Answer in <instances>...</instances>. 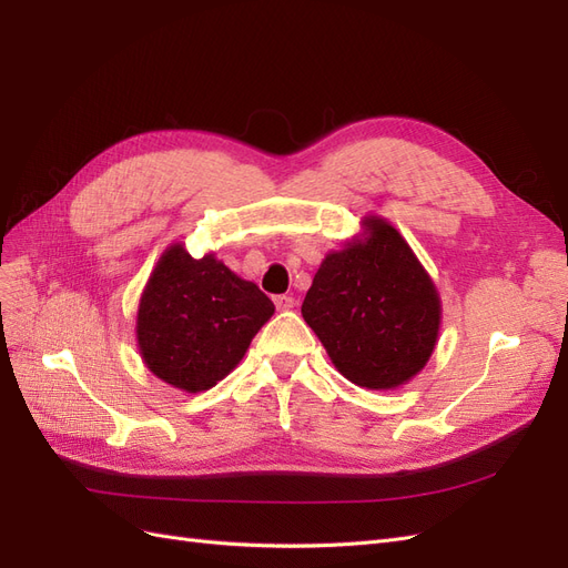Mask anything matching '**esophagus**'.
<instances>
[{"label": "esophagus", "instance_id": "34e87169", "mask_svg": "<svg viewBox=\"0 0 568 568\" xmlns=\"http://www.w3.org/2000/svg\"><path fill=\"white\" fill-rule=\"evenodd\" d=\"M274 305H277L280 311H291V307L296 305V301H294V296H277L274 298Z\"/></svg>", "mask_w": 568, "mask_h": 568}]
</instances>
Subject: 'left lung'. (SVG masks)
Here are the masks:
<instances>
[{"label": "left lung", "instance_id": "1", "mask_svg": "<svg viewBox=\"0 0 568 568\" xmlns=\"http://www.w3.org/2000/svg\"><path fill=\"white\" fill-rule=\"evenodd\" d=\"M303 320L355 386L390 390L417 376L440 329V296L388 220L363 217V234L324 255Z\"/></svg>", "mask_w": 568, "mask_h": 568}]
</instances>
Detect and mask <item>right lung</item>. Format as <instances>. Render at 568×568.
Segmentation results:
<instances>
[{"instance_id": "1", "label": "right lung", "mask_w": 568, "mask_h": 568, "mask_svg": "<svg viewBox=\"0 0 568 568\" xmlns=\"http://www.w3.org/2000/svg\"><path fill=\"white\" fill-rule=\"evenodd\" d=\"M274 303L215 253L163 251L136 307V346L149 372L186 393L209 390L242 363Z\"/></svg>"}]
</instances>
